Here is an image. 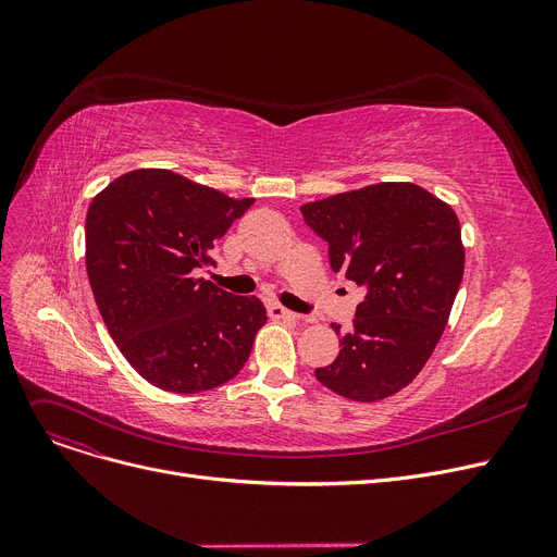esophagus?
<instances>
[{
  "label": "esophagus",
  "instance_id": "1",
  "mask_svg": "<svg viewBox=\"0 0 557 557\" xmlns=\"http://www.w3.org/2000/svg\"><path fill=\"white\" fill-rule=\"evenodd\" d=\"M269 315L271 318H275V320H300V315L298 313H294V311H288V309H284L282 305H269Z\"/></svg>",
  "mask_w": 557,
  "mask_h": 557
}]
</instances>
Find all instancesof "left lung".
<instances>
[{"instance_id":"obj_1","label":"left lung","mask_w":557,"mask_h":557,"mask_svg":"<svg viewBox=\"0 0 557 557\" xmlns=\"http://www.w3.org/2000/svg\"><path fill=\"white\" fill-rule=\"evenodd\" d=\"M330 244L332 269L366 286L352 332L315 379L355 401L386 399L413 382L441 341L465 271L451 205L413 183H379L300 208Z\"/></svg>"}]
</instances>
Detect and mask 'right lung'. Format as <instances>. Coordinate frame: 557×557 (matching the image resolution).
I'll use <instances>...</instances> for the list:
<instances>
[{
	"instance_id": "add662e5",
	"label": "right lung",
	"mask_w": 557,
	"mask_h": 557,
	"mask_svg": "<svg viewBox=\"0 0 557 557\" xmlns=\"http://www.w3.org/2000/svg\"><path fill=\"white\" fill-rule=\"evenodd\" d=\"M255 198H230L169 169H135L85 216V269L103 323L146 382L178 395L216 388L250 357L267 309L196 277Z\"/></svg>"
}]
</instances>
